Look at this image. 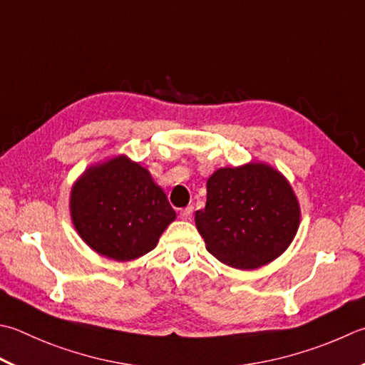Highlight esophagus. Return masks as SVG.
<instances>
[{
  "label": "esophagus",
  "instance_id": "34e87169",
  "mask_svg": "<svg viewBox=\"0 0 365 365\" xmlns=\"http://www.w3.org/2000/svg\"><path fill=\"white\" fill-rule=\"evenodd\" d=\"M191 215H192V205H188V207H185V209H180V217L183 220H190Z\"/></svg>",
  "mask_w": 365,
  "mask_h": 365
}]
</instances>
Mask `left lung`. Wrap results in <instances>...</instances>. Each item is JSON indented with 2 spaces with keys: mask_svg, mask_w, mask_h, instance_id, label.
Here are the masks:
<instances>
[{
  "mask_svg": "<svg viewBox=\"0 0 365 365\" xmlns=\"http://www.w3.org/2000/svg\"><path fill=\"white\" fill-rule=\"evenodd\" d=\"M297 199L289 183L267 164L218 169L207 182L205 209L195 221L209 253L237 269L275 259L294 239Z\"/></svg>",
  "mask_w": 365,
  "mask_h": 365,
  "instance_id": "obj_1",
  "label": "left lung"
}]
</instances>
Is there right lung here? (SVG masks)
Returning a JSON list of instances; mask_svg holds the SVG:
<instances>
[{"mask_svg":"<svg viewBox=\"0 0 365 365\" xmlns=\"http://www.w3.org/2000/svg\"><path fill=\"white\" fill-rule=\"evenodd\" d=\"M71 215L95 252L131 261L152 252L175 210L147 169L118 156L88 169L74 185Z\"/></svg>","mask_w":365,"mask_h":365,"instance_id":"add662e5","label":"right lung"}]
</instances>
